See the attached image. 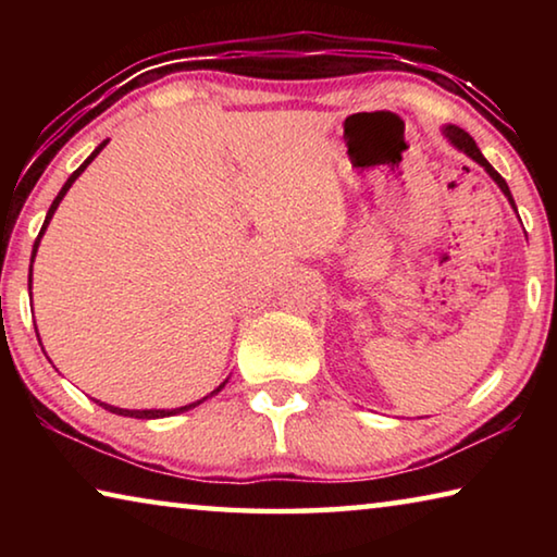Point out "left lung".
Instances as JSON below:
<instances>
[{"mask_svg": "<svg viewBox=\"0 0 557 557\" xmlns=\"http://www.w3.org/2000/svg\"><path fill=\"white\" fill-rule=\"evenodd\" d=\"M445 137L449 139V143H451V145H455V147L459 149V152H465L467 157H471V159H474V162H476V164H482V166L486 169V174L494 178V182L498 184V188H502V191H504V196H506V199H508V203H511V206H513V209H516V203H513V196H511V191H508V184L504 182V176H502V174H498V172H496V169H494L492 164H488V162H486V159H484V154H482V152H479V147H476V143H474V139H471V137L467 135V132H465V129H459V127H455V125H447V127H445Z\"/></svg>", "mask_w": 557, "mask_h": 557, "instance_id": "1", "label": "left lung"}]
</instances>
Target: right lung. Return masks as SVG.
I'll list each match as a JSON object with an SVG mask.
<instances>
[{"instance_id":"obj_1","label":"right lung","mask_w":557,"mask_h":557,"mask_svg":"<svg viewBox=\"0 0 557 557\" xmlns=\"http://www.w3.org/2000/svg\"><path fill=\"white\" fill-rule=\"evenodd\" d=\"M108 145V139L106 143H100L98 147H96V152H92L86 162H83L78 169H75V172L69 176V182L63 184V188L59 191V196H55L53 199V203H51V209H49V213H46V221H44V225H41V233H39V238H36V243H34V252H32V262H34V258H36V250H39V243H41V235H44V231H46V225L51 223V219H53V213H55V209H59V203L63 201V196L69 194V188L73 186V182L75 178H78L83 172H86V166L92 162V159H96L100 152H102V147ZM29 289H32V270H29ZM228 383V381H223L219 388L215 391H211V395H215L219 393L223 385ZM211 395H206V398H201V400H196V403H188V405H182V408H174V410H125V408H115V405H108V403H100V400H96L98 405H102V408L106 410H110V412H115V414H125V418H139V420H154V418H169V414H178V412H186V410H191V408H196V405H201L203 400H209Z\"/></svg>"}]
</instances>
